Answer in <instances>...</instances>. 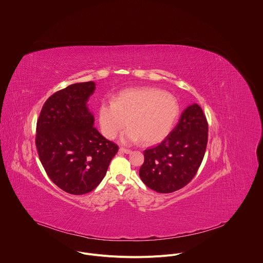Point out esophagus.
I'll list each match as a JSON object with an SVG mask.
<instances>
[{
	"instance_id": "obj_1",
	"label": "esophagus",
	"mask_w": 263,
	"mask_h": 263,
	"mask_svg": "<svg viewBox=\"0 0 263 263\" xmlns=\"http://www.w3.org/2000/svg\"><path fill=\"white\" fill-rule=\"evenodd\" d=\"M119 153H123V154H132V151L128 149H124V148H120Z\"/></svg>"
}]
</instances>
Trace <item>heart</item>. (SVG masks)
<instances>
[{"mask_svg": "<svg viewBox=\"0 0 263 263\" xmlns=\"http://www.w3.org/2000/svg\"><path fill=\"white\" fill-rule=\"evenodd\" d=\"M179 114L175 96L161 89L144 87L121 92L114 101H103L98 110L101 133L113 139L128 122L120 136L123 144L143 141L154 145L163 141L173 128Z\"/></svg>", "mask_w": 263, "mask_h": 263, "instance_id": "obj_1", "label": "heart"}]
</instances>
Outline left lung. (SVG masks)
<instances>
[{"mask_svg": "<svg viewBox=\"0 0 263 263\" xmlns=\"http://www.w3.org/2000/svg\"><path fill=\"white\" fill-rule=\"evenodd\" d=\"M208 121L200 106L183 110L174 129L158 146L144 151L140 177L148 187L170 193L184 187L196 174L208 144Z\"/></svg>", "mask_w": 263, "mask_h": 263, "instance_id": "8db88e82", "label": "left lung"}]
</instances>
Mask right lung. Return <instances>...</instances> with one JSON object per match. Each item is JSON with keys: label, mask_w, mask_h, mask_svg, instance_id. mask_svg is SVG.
<instances>
[{"label": "right lung", "mask_w": 263, "mask_h": 263, "mask_svg": "<svg viewBox=\"0 0 263 263\" xmlns=\"http://www.w3.org/2000/svg\"><path fill=\"white\" fill-rule=\"evenodd\" d=\"M95 86L90 81L58 91L45 101L37 120L39 160L57 186L75 195L98 186L118 151L94 127L88 101Z\"/></svg>", "instance_id": "right-lung-1"}]
</instances>
